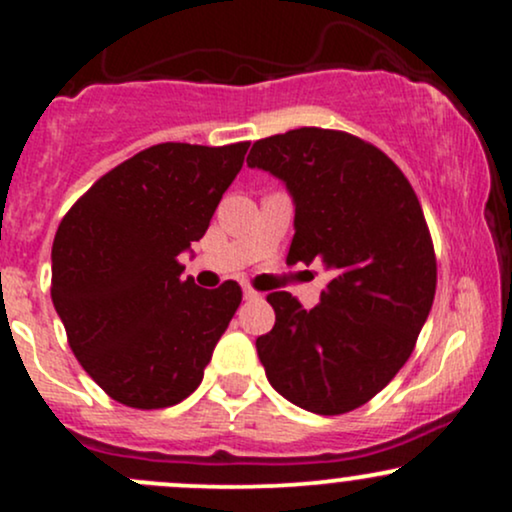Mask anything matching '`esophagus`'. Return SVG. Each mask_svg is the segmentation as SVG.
<instances>
[{
    "instance_id": "esophagus-1",
    "label": "esophagus",
    "mask_w": 512,
    "mask_h": 512,
    "mask_svg": "<svg viewBox=\"0 0 512 512\" xmlns=\"http://www.w3.org/2000/svg\"><path fill=\"white\" fill-rule=\"evenodd\" d=\"M243 296H245V301H257V298H260L262 293L252 289V286H245V289H243Z\"/></svg>"
}]
</instances>
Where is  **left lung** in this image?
Returning <instances> with one entry per match:
<instances>
[{"mask_svg": "<svg viewBox=\"0 0 512 512\" xmlns=\"http://www.w3.org/2000/svg\"><path fill=\"white\" fill-rule=\"evenodd\" d=\"M250 168L286 182L296 236L286 262L332 272L305 310L274 291L257 356L281 397L337 416L378 395L407 363L436 296V252L414 187L390 156L349 132L301 127L252 144Z\"/></svg>", "mask_w": 512, "mask_h": 512, "instance_id": "8db88e82", "label": "left lung"}]
</instances>
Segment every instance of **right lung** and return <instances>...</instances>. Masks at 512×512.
I'll list each match as a JSON object with an SVG mask.
<instances>
[{
	"instance_id": "obj_1",
	"label": "right lung",
	"mask_w": 512,
	"mask_h": 512,
	"mask_svg": "<svg viewBox=\"0 0 512 512\" xmlns=\"http://www.w3.org/2000/svg\"><path fill=\"white\" fill-rule=\"evenodd\" d=\"M248 146H149L93 182L57 228L52 303L81 366L125 407L192 395L243 301L236 281L199 289L178 255L207 233Z\"/></svg>"
}]
</instances>
